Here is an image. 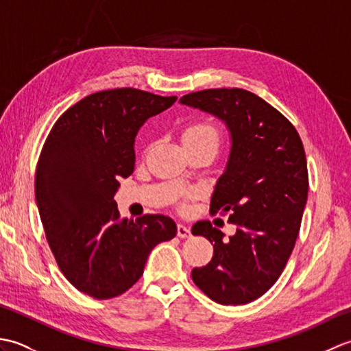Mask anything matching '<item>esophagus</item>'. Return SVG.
<instances>
[{
  "instance_id": "34e87169",
  "label": "esophagus",
  "mask_w": 351,
  "mask_h": 351,
  "mask_svg": "<svg viewBox=\"0 0 351 351\" xmlns=\"http://www.w3.org/2000/svg\"><path fill=\"white\" fill-rule=\"evenodd\" d=\"M191 234L190 226L184 225V223H178V237L180 238H189Z\"/></svg>"
}]
</instances>
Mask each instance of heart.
Listing matches in <instances>:
<instances>
[{
    "label": "heart",
    "instance_id": "heart-1",
    "mask_svg": "<svg viewBox=\"0 0 351 351\" xmlns=\"http://www.w3.org/2000/svg\"><path fill=\"white\" fill-rule=\"evenodd\" d=\"M181 140L184 147L195 149L200 146H211L217 151L220 143V132L208 121H193L181 128Z\"/></svg>",
    "mask_w": 351,
    "mask_h": 351
}]
</instances>
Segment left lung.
<instances>
[{
	"label": "left lung",
	"mask_w": 351,
	"mask_h": 351,
	"mask_svg": "<svg viewBox=\"0 0 351 351\" xmlns=\"http://www.w3.org/2000/svg\"><path fill=\"white\" fill-rule=\"evenodd\" d=\"M180 101L220 117L232 137L210 211L228 214L237 232L223 240L210 220L197 221L191 232L208 238L214 255L191 278L214 302L245 304L274 285L299 237L309 189L302 138L280 111L244 88H206Z\"/></svg>",
	"instance_id": "1"
}]
</instances>
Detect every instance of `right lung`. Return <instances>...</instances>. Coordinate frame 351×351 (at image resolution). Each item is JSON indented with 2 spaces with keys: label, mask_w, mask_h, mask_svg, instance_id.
I'll return each instance as SVG.
<instances>
[{
  "label": "right lung",
  "mask_w": 351,
  "mask_h": 351,
  "mask_svg": "<svg viewBox=\"0 0 351 351\" xmlns=\"http://www.w3.org/2000/svg\"><path fill=\"white\" fill-rule=\"evenodd\" d=\"M176 96L132 87L86 96L57 119L37 161L34 193L45 235L64 278L98 300L136 283L156 244L176 235L162 214L122 219L114 193L134 171V141Z\"/></svg>",
  "instance_id": "right-lung-1"
}]
</instances>
